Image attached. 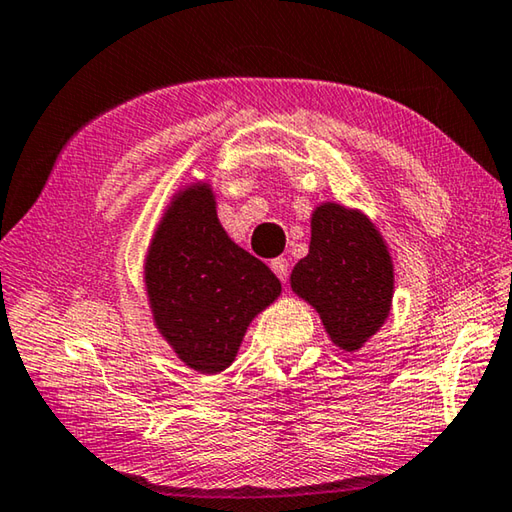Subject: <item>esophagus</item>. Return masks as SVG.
<instances>
[{"label": "esophagus", "instance_id": "1", "mask_svg": "<svg viewBox=\"0 0 512 512\" xmlns=\"http://www.w3.org/2000/svg\"><path fill=\"white\" fill-rule=\"evenodd\" d=\"M271 268H273V273L280 277L282 282L289 280V262H287V259H284V257L271 259Z\"/></svg>", "mask_w": 512, "mask_h": 512}]
</instances>
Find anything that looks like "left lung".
Segmentation results:
<instances>
[{"instance_id": "1", "label": "left lung", "mask_w": 512, "mask_h": 512, "mask_svg": "<svg viewBox=\"0 0 512 512\" xmlns=\"http://www.w3.org/2000/svg\"><path fill=\"white\" fill-rule=\"evenodd\" d=\"M393 282V259L368 216L339 203L318 205L291 289L318 311L334 345L354 352L384 325Z\"/></svg>"}]
</instances>
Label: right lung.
<instances>
[{
  "instance_id": "obj_1",
  "label": "right lung",
  "mask_w": 512,
  "mask_h": 512,
  "mask_svg": "<svg viewBox=\"0 0 512 512\" xmlns=\"http://www.w3.org/2000/svg\"><path fill=\"white\" fill-rule=\"evenodd\" d=\"M144 282L158 332L203 375L235 361L248 325L282 291L271 268L225 235L207 183L171 198L151 239Z\"/></svg>"
}]
</instances>
